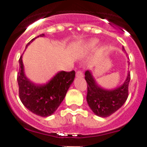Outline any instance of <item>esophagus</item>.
Returning a JSON list of instances; mask_svg holds the SVG:
<instances>
[{
	"mask_svg": "<svg viewBox=\"0 0 147 147\" xmlns=\"http://www.w3.org/2000/svg\"><path fill=\"white\" fill-rule=\"evenodd\" d=\"M76 77H77V78H83L82 71H77V72H76Z\"/></svg>",
	"mask_w": 147,
	"mask_h": 147,
	"instance_id": "obj_1",
	"label": "esophagus"
}]
</instances>
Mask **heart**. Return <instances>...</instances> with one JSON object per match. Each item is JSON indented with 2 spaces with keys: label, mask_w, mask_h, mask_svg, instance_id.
I'll return each instance as SVG.
<instances>
[{
  "label": "heart",
  "mask_w": 147,
  "mask_h": 147,
  "mask_svg": "<svg viewBox=\"0 0 147 147\" xmlns=\"http://www.w3.org/2000/svg\"><path fill=\"white\" fill-rule=\"evenodd\" d=\"M98 43V40L94 39V40H91L89 41H88L87 42H85V46H84V49L85 50H89V49L94 48L96 44Z\"/></svg>",
  "instance_id": "obj_1"
}]
</instances>
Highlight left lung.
I'll list each match as a JSON object with an SVG mask.
<instances>
[{"instance_id":"obj_1","label":"left lung","mask_w":147,"mask_h":147,"mask_svg":"<svg viewBox=\"0 0 147 147\" xmlns=\"http://www.w3.org/2000/svg\"><path fill=\"white\" fill-rule=\"evenodd\" d=\"M123 50L125 51L123 47ZM85 76L88 85L86 99L88 105L94 114L101 117H107L123 106L128 97L130 72L127 73L123 84L112 90L105 89L99 86L91 71H86Z\"/></svg>"}]
</instances>
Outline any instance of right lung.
<instances>
[{
    "label": "right lung",
    "instance_id": "add662e5",
    "mask_svg": "<svg viewBox=\"0 0 147 147\" xmlns=\"http://www.w3.org/2000/svg\"><path fill=\"white\" fill-rule=\"evenodd\" d=\"M44 36V34H41L37 37ZM36 38L27 43L26 48ZM19 64L17 82L19 85L20 99L23 105L30 111L38 116L46 117L54 114L73 82L76 76L75 71L68 72L61 71L44 85H36L32 82L24 73L22 55L20 58Z\"/></svg>",
    "mask_w": 147,
    "mask_h": 147
}]
</instances>
